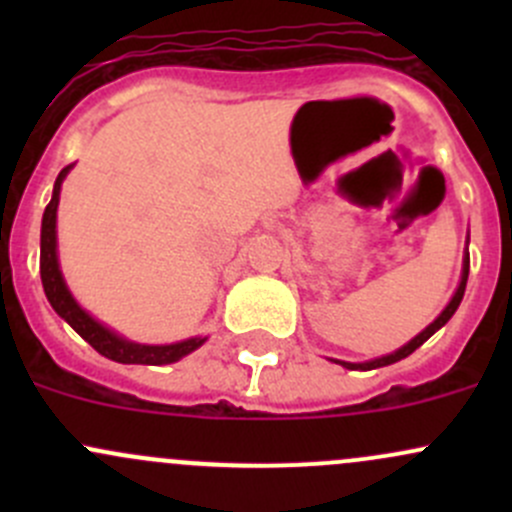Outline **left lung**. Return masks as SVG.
Returning a JSON list of instances; mask_svg holds the SVG:
<instances>
[{
  "instance_id": "1",
  "label": "left lung",
  "mask_w": 512,
  "mask_h": 512,
  "mask_svg": "<svg viewBox=\"0 0 512 512\" xmlns=\"http://www.w3.org/2000/svg\"><path fill=\"white\" fill-rule=\"evenodd\" d=\"M466 282H468V255H466V260H463V277H461V285H458V292L453 294V299H451V302H448V307L443 309L441 317H438L433 324H428V327L423 329V332L418 334L416 339H411V342L406 344V347H401L399 352H394V354H389V356H381V359H374V361H366V364H349V361H339V364L347 366V369H364V371H369V369H379V366H389V364H394V361H401V359H406V356H409V354H414L416 349L421 347V344L426 342L428 337H431V334H436L438 329H441L443 324H446L448 319H451L453 314H456L458 304H461V299H463V292H466Z\"/></svg>"
}]
</instances>
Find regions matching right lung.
Segmentation results:
<instances>
[{
    "label": "right lung",
    "instance_id": "obj_1",
    "mask_svg": "<svg viewBox=\"0 0 512 512\" xmlns=\"http://www.w3.org/2000/svg\"><path fill=\"white\" fill-rule=\"evenodd\" d=\"M71 165H66L59 173L54 185V195H51V203L46 205L44 220H41V285H44L46 299L51 302L54 312L61 319L71 324L98 354H103L106 359L118 361V364H170V361L183 359L185 354L195 352L205 339H188V342L180 344H168V347H146V344H133L126 339L116 337L113 332H108L106 327L91 319L79 304L74 302L71 292L64 285V277L59 272V260H56V208H59V190L61 180L66 178Z\"/></svg>",
    "mask_w": 512,
    "mask_h": 512
}]
</instances>
